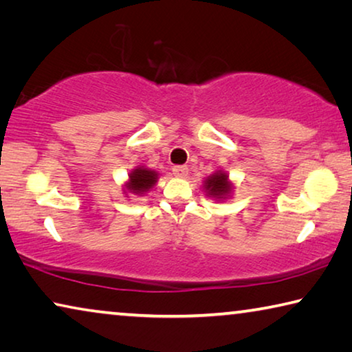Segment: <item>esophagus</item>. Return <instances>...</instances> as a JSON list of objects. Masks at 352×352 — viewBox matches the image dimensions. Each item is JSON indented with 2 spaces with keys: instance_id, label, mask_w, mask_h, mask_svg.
I'll return each mask as SVG.
<instances>
[{
  "instance_id": "34e87169",
  "label": "esophagus",
  "mask_w": 352,
  "mask_h": 352,
  "mask_svg": "<svg viewBox=\"0 0 352 352\" xmlns=\"http://www.w3.org/2000/svg\"><path fill=\"white\" fill-rule=\"evenodd\" d=\"M173 175H175L176 177H186L188 175V168L184 165H176V166H173Z\"/></svg>"
}]
</instances>
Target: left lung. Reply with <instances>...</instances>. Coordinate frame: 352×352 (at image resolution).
I'll list each match as a JSON object with an SVG mask.
<instances>
[{
	"label": "left lung",
	"instance_id": "8db88e82",
	"mask_svg": "<svg viewBox=\"0 0 352 352\" xmlns=\"http://www.w3.org/2000/svg\"><path fill=\"white\" fill-rule=\"evenodd\" d=\"M206 195L215 201H226L234 193V184L224 170H215L203 181Z\"/></svg>",
	"mask_w": 352,
	"mask_h": 352
}]
</instances>
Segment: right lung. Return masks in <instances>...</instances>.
<instances>
[{"label": "right lung", "mask_w": 352, "mask_h": 352, "mask_svg": "<svg viewBox=\"0 0 352 352\" xmlns=\"http://www.w3.org/2000/svg\"><path fill=\"white\" fill-rule=\"evenodd\" d=\"M159 179V173L151 168H148L145 165L135 166L128 175V179L123 184V193L126 198H131V195L134 197H143L149 190H153Z\"/></svg>", "instance_id": "obj_1"}]
</instances>
